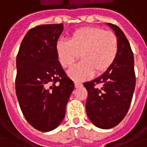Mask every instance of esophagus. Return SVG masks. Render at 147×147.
<instances>
[{"label": "esophagus", "mask_w": 147, "mask_h": 147, "mask_svg": "<svg viewBox=\"0 0 147 147\" xmlns=\"http://www.w3.org/2000/svg\"><path fill=\"white\" fill-rule=\"evenodd\" d=\"M82 86V84L80 83V82H77V81H75V87L76 88H80Z\"/></svg>", "instance_id": "esophagus-1"}]
</instances>
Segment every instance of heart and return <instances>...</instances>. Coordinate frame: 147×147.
Wrapping results in <instances>:
<instances>
[{"instance_id":"obj_1","label":"heart","mask_w":147,"mask_h":147,"mask_svg":"<svg viewBox=\"0 0 147 147\" xmlns=\"http://www.w3.org/2000/svg\"><path fill=\"white\" fill-rule=\"evenodd\" d=\"M58 61L70 67L80 58L79 63L67 71L76 80L89 78L93 74L105 72L113 64L119 51V40L113 32L97 27H86L75 31L69 40H58L55 45Z\"/></svg>"}]
</instances>
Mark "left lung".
Segmentation results:
<instances>
[{
    "instance_id": "1",
    "label": "left lung",
    "mask_w": 147,
    "mask_h": 147,
    "mask_svg": "<svg viewBox=\"0 0 147 147\" xmlns=\"http://www.w3.org/2000/svg\"><path fill=\"white\" fill-rule=\"evenodd\" d=\"M107 24L119 40L117 57L102 76L84 83L88 91L85 104L87 115L95 126L105 129L113 128L124 119L136 84L134 53L129 40L118 26ZM100 83L101 89L96 87Z\"/></svg>"
}]
</instances>
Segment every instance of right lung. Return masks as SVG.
Listing matches in <instances>:
<instances>
[{
	"mask_svg": "<svg viewBox=\"0 0 147 147\" xmlns=\"http://www.w3.org/2000/svg\"><path fill=\"white\" fill-rule=\"evenodd\" d=\"M63 31L62 23L30 29L16 58L18 103L27 121L41 132L56 129L63 121L75 87L58 60L55 49Z\"/></svg>",
	"mask_w": 147,
	"mask_h": 147,
	"instance_id": "obj_1",
	"label": "right lung"
}]
</instances>
